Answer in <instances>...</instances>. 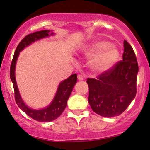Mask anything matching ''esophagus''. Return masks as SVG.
Segmentation results:
<instances>
[{"label": "esophagus", "mask_w": 150, "mask_h": 150, "mask_svg": "<svg viewBox=\"0 0 150 150\" xmlns=\"http://www.w3.org/2000/svg\"><path fill=\"white\" fill-rule=\"evenodd\" d=\"M78 79L79 81H82L84 79V77L82 75H78Z\"/></svg>", "instance_id": "esophagus-1"}]
</instances>
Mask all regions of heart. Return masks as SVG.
Wrapping results in <instances>:
<instances>
[{"label": "heart", "instance_id": "heart-1", "mask_svg": "<svg viewBox=\"0 0 150 150\" xmlns=\"http://www.w3.org/2000/svg\"><path fill=\"white\" fill-rule=\"evenodd\" d=\"M88 57H93L91 68L96 73H104L112 69L120 57V52L107 41H97L85 50Z\"/></svg>", "mask_w": 150, "mask_h": 150}]
</instances>
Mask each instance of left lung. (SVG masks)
Instances as JSON below:
<instances>
[{
	"label": "left lung",
	"instance_id": "obj_1",
	"mask_svg": "<svg viewBox=\"0 0 150 150\" xmlns=\"http://www.w3.org/2000/svg\"><path fill=\"white\" fill-rule=\"evenodd\" d=\"M122 61L97 79H87L88 103L98 115L112 117L122 113L137 92L138 64L131 45L124 40Z\"/></svg>",
	"mask_w": 150,
	"mask_h": 150
}]
</instances>
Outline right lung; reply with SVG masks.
Instances as JSON below:
<instances>
[{"label": "right lung", "instance_id": "add662e5", "mask_svg": "<svg viewBox=\"0 0 150 150\" xmlns=\"http://www.w3.org/2000/svg\"><path fill=\"white\" fill-rule=\"evenodd\" d=\"M50 32L51 33H50ZM53 35L54 33L50 31V30H46L35 32V33H31V34L25 36L17 47L13 60H12L11 70H10V76H11V79L13 82V88H14L15 98H16L17 105L28 116L39 122H50V121H52L59 117L62 112L64 110L65 108L67 106V100L70 96L72 89L75 84L76 83V74L71 75L69 78L64 80L59 83L55 96L48 106L40 109V110H34L25 105L24 101L22 99L18 86H17L15 70H16L17 59H18L20 52L23 49L29 46L30 45L35 42L37 40Z\"/></svg>", "mask_w": 150, "mask_h": 150}]
</instances>
